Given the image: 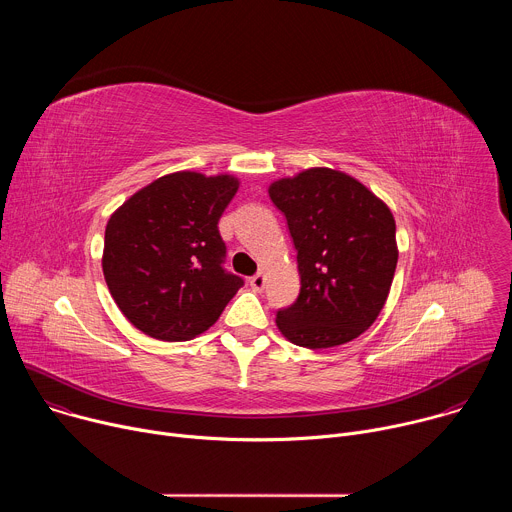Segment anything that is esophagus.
Here are the masks:
<instances>
[{
  "label": "esophagus",
  "instance_id": "1",
  "mask_svg": "<svg viewBox=\"0 0 512 512\" xmlns=\"http://www.w3.org/2000/svg\"><path fill=\"white\" fill-rule=\"evenodd\" d=\"M249 283H251V287H253L255 291H261V289L265 287V275H263V273L253 275V277L249 279Z\"/></svg>",
  "mask_w": 512,
  "mask_h": 512
}]
</instances>
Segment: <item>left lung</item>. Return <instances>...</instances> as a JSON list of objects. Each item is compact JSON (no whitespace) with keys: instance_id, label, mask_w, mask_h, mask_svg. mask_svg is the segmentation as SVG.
<instances>
[{"instance_id":"8db88e82","label":"left lung","mask_w":512,"mask_h":512,"mask_svg":"<svg viewBox=\"0 0 512 512\" xmlns=\"http://www.w3.org/2000/svg\"><path fill=\"white\" fill-rule=\"evenodd\" d=\"M298 251L300 296L277 312L279 332L304 348L358 338L381 314L397 267L395 218L356 178L310 168L269 186Z\"/></svg>"}]
</instances>
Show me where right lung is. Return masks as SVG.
Masks as SVG:
<instances>
[{
    "label": "right lung",
    "instance_id": "obj_1",
    "mask_svg": "<svg viewBox=\"0 0 512 512\" xmlns=\"http://www.w3.org/2000/svg\"><path fill=\"white\" fill-rule=\"evenodd\" d=\"M239 190L231 174H166L129 196L105 229L103 275L123 316L166 342L208 330L243 287L223 263L218 218Z\"/></svg>",
    "mask_w": 512,
    "mask_h": 512
}]
</instances>
